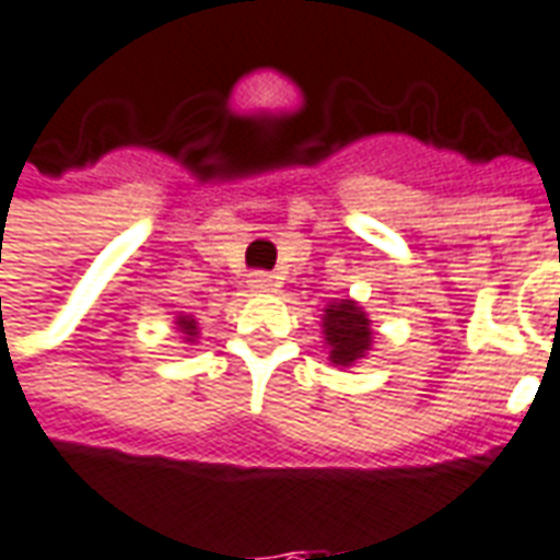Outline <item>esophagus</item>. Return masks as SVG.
Returning <instances> with one entry per match:
<instances>
[{
	"label": "esophagus",
	"instance_id": "esophagus-1",
	"mask_svg": "<svg viewBox=\"0 0 560 560\" xmlns=\"http://www.w3.org/2000/svg\"><path fill=\"white\" fill-rule=\"evenodd\" d=\"M247 285H250V292H256V295H265V292H271L275 280H271L268 275H250Z\"/></svg>",
	"mask_w": 560,
	"mask_h": 560
}]
</instances>
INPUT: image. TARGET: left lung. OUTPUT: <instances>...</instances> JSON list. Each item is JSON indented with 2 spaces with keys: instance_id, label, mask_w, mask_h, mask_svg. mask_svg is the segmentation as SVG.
I'll return each instance as SVG.
<instances>
[{
  "instance_id": "8db88e82",
  "label": "left lung",
  "mask_w": 560,
  "mask_h": 560,
  "mask_svg": "<svg viewBox=\"0 0 560 560\" xmlns=\"http://www.w3.org/2000/svg\"><path fill=\"white\" fill-rule=\"evenodd\" d=\"M322 340L334 366H354L373 349V322L354 298H334L322 310Z\"/></svg>"
}]
</instances>
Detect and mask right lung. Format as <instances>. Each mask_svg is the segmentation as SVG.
I'll return each instance as SVG.
<instances>
[{"label":"right lung","instance_id":"add662e5","mask_svg":"<svg viewBox=\"0 0 560 560\" xmlns=\"http://www.w3.org/2000/svg\"><path fill=\"white\" fill-rule=\"evenodd\" d=\"M175 330L182 334V340L187 342V346H194L196 340H199V322H196V316H187V313H178L175 316Z\"/></svg>","mask_w":560,"mask_h":560}]
</instances>
